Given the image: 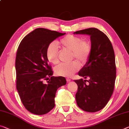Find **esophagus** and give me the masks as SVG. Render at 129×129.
I'll use <instances>...</instances> for the list:
<instances>
[{
  "label": "esophagus",
  "mask_w": 129,
  "mask_h": 129,
  "mask_svg": "<svg viewBox=\"0 0 129 129\" xmlns=\"http://www.w3.org/2000/svg\"><path fill=\"white\" fill-rule=\"evenodd\" d=\"M66 81H67V82H70V81H71V79L67 78H66Z\"/></svg>",
  "instance_id": "1"
}]
</instances>
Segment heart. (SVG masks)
Masks as SVG:
<instances>
[{
  "label": "heart",
  "instance_id": "obj_1",
  "mask_svg": "<svg viewBox=\"0 0 129 129\" xmlns=\"http://www.w3.org/2000/svg\"><path fill=\"white\" fill-rule=\"evenodd\" d=\"M60 44L63 49L71 52V58L74 59L80 64H84L87 62L91 53V46L89 43L80 37L72 35H67L60 41ZM47 60L52 64L58 62V49L55 43H51L46 49ZM80 69V65L77 62L70 64L60 63L55 67V73L58 76L71 77Z\"/></svg>",
  "mask_w": 129,
  "mask_h": 129
}]
</instances>
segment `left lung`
<instances>
[{
  "label": "left lung",
  "mask_w": 129,
  "mask_h": 129,
  "mask_svg": "<svg viewBox=\"0 0 129 129\" xmlns=\"http://www.w3.org/2000/svg\"><path fill=\"white\" fill-rule=\"evenodd\" d=\"M74 34L89 35L91 41L89 58L78 72V76L89 80H74L78 85L77 104L85 111H99L108 103L114 91L116 79L114 49L108 37L98 29H86Z\"/></svg>",
  "instance_id": "obj_1"
}]
</instances>
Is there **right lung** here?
<instances>
[{"mask_svg": "<svg viewBox=\"0 0 129 129\" xmlns=\"http://www.w3.org/2000/svg\"><path fill=\"white\" fill-rule=\"evenodd\" d=\"M66 34L44 28H37L22 39L15 58L17 89L23 106L29 112L44 115L55 107L59 87L66 84L63 77H53L46 57L51 42ZM50 79L47 84L44 79Z\"/></svg>", "mask_w": 129, "mask_h": 129, "instance_id": "right-lung-1", "label": "right lung"}]
</instances>
